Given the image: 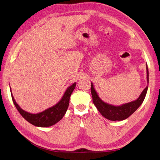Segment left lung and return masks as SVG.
Masks as SVG:
<instances>
[{
  "instance_id": "1",
  "label": "left lung",
  "mask_w": 160,
  "mask_h": 160,
  "mask_svg": "<svg viewBox=\"0 0 160 160\" xmlns=\"http://www.w3.org/2000/svg\"><path fill=\"white\" fill-rule=\"evenodd\" d=\"M147 68V80L148 83V69L147 64H146ZM148 89V86L142 91L139 98L134 101L126 103L121 106H113L110 104L104 102L101 100L96 92L93 83L91 82V91L93 102L95 105L98 112L106 119L110 121H122L129 117L141 105L145 98Z\"/></svg>"
}]
</instances>
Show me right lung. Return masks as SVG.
Returning a JSON list of instances; mask_svg holds the SVG:
<instances>
[{
    "label": "right lung",
    "instance_id": "add662e5",
    "mask_svg": "<svg viewBox=\"0 0 160 160\" xmlns=\"http://www.w3.org/2000/svg\"><path fill=\"white\" fill-rule=\"evenodd\" d=\"M75 86L76 83L74 82L72 85L67 89L62 99L56 104L47 109L43 112L34 114L27 112L21 109L15 102L13 96L12 95L11 88L10 91L13 104L24 119L36 127H48L55 124L63 118L68 108L70 97Z\"/></svg>",
    "mask_w": 160,
    "mask_h": 160
}]
</instances>
